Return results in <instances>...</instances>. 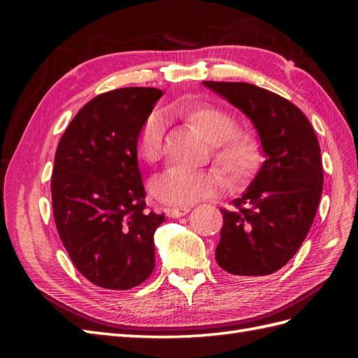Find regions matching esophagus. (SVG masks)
<instances>
[{"label": "esophagus", "mask_w": 358, "mask_h": 358, "mask_svg": "<svg viewBox=\"0 0 358 358\" xmlns=\"http://www.w3.org/2000/svg\"><path fill=\"white\" fill-rule=\"evenodd\" d=\"M189 210H191V209H189L187 206H185V208H167L166 215L169 218H180V217L186 215Z\"/></svg>", "instance_id": "1"}]
</instances>
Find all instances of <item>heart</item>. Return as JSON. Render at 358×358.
<instances>
[{"label": "heart", "mask_w": 358, "mask_h": 358, "mask_svg": "<svg viewBox=\"0 0 358 358\" xmlns=\"http://www.w3.org/2000/svg\"><path fill=\"white\" fill-rule=\"evenodd\" d=\"M175 112L186 118L212 143V158L231 183H243L252 175L260 162V146L252 135L238 132L232 113L212 104L177 108ZM167 121L162 112H152L144 120L136 136V154L149 164L163 158ZM224 187V178L217 169L189 171L173 166L152 183L150 192L169 206L185 208L199 200L210 199Z\"/></svg>", "instance_id": "1"}]
</instances>
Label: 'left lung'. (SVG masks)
I'll return each mask as SVG.
<instances>
[{
	"instance_id": "1",
	"label": "left lung",
	"mask_w": 358,
	"mask_h": 358,
	"mask_svg": "<svg viewBox=\"0 0 358 358\" xmlns=\"http://www.w3.org/2000/svg\"><path fill=\"white\" fill-rule=\"evenodd\" d=\"M252 120L266 154L260 172L231 208L215 249L220 268L232 275H269L305 241L323 191L317 135L295 104L249 83L203 81Z\"/></svg>"
}]
</instances>
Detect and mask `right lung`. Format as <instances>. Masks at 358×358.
Instances as JSON below:
<instances>
[{"label": "right lung", "mask_w": 358, "mask_h": 358, "mask_svg": "<svg viewBox=\"0 0 358 358\" xmlns=\"http://www.w3.org/2000/svg\"><path fill=\"white\" fill-rule=\"evenodd\" d=\"M162 95L154 87L100 94L58 143L50 192L59 240L81 275L104 289L127 291L155 268L164 214L146 210L136 136Z\"/></svg>", "instance_id": "1"}]
</instances>
